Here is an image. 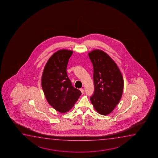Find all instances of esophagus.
Instances as JSON below:
<instances>
[{"label":"esophagus","instance_id":"1","mask_svg":"<svg viewBox=\"0 0 158 158\" xmlns=\"http://www.w3.org/2000/svg\"><path fill=\"white\" fill-rule=\"evenodd\" d=\"M80 91H81V92L82 93V94H84L85 91L84 90V89H80Z\"/></svg>","mask_w":158,"mask_h":158}]
</instances>
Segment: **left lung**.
I'll return each mask as SVG.
<instances>
[{
    "label": "left lung",
    "instance_id": "1",
    "mask_svg": "<svg viewBox=\"0 0 158 158\" xmlns=\"http://www.w3.org/2000/svg\"><path fill=\"white\" fill-rule=\"evenodd\" d=\"M89 56L93 64L94 85L91 102L98 113L109 114L121 99L123 77L114 61L103 51L93 50Z\"/></svg>",
    "mask_w": 158,
    "mask_h": 158
}]
</instances>
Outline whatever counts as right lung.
<instances>
[{
    "label": "right lung",
    "mask_w": 158,
    "mask_h": 158,
    "mask_svg": "<svg viewBox=\"0 0 158 158\" xmlns=\"http://www.w3.org/2000/svg\"><path fill=\"white\" fill-rule=\"evenodd\" d=\"M72 53L68 50L55 52L46 63L41 77V86L48 104L63 113L70 110L81 94L72 85L66 72Z\"/></svg>",
    "instance_id": "obj_1"
}]
</instances>
